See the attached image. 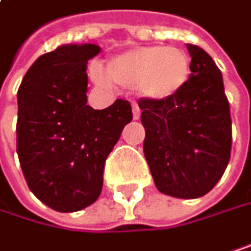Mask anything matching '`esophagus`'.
I'll list each match as a JSON object with an SVG mask.
<instances>
[{
    "instance_id": "34e87169",
    "label": "esophagus",
    "mask_w": 251,
    "mask_h": 251,
    "mask_svg": "<svg viewBox=\"0 0 251 251\" xmlns=\"http://www.w3.org/2000/svg\"><path fill=\"white\" fill-rule=\"evenodd\" d=\"M132 114H134V119H135V120L140 119V116H141V110H140V107H138L137 104L132 105Z\"/></svg>"
}]
</instances>
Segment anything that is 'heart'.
Instances as JSON below:
<instances>
[{
  "label": "heart",
  "mask_w": 251,
  "mask_h": 251,
  "mask_svg": "<svg viewBox=\"0 0 251 251\" xmlns=\"http://www.w3.org/2000/svg\"><path fill=\"white\" fill-rule=\"evenodd\" d=\"M192 74L189 55L178 47L141 46L131 49L107 62V73L92 65L91 75L102 87L116 84L134 89L147 101H167L176 98L187 86Z\"/></svg>",
  "instance_id": "1"
}]
</instances>
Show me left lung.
<instances>
[{
	"label": "left lung",
	"mask_w": 251,
	"mask_h": 251,
	"mask_svg": "<svg viewBox=\"0 0 251 251\" xmlns=\"http://www.w3.org/2000/svg\"><path fill=\"white\" fill-rule=\"evenodd\" d=\"M192 74L167 101L140 100L144 156L159 192L181 200L207 195L230 157L232 122L223 77L200 46L186 44Z\"/></svg>",
	"instance_id": "obj_1"
}]
</instances>
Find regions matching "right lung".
I'll return each instance as SVG.
<instances>
[{"label": "right lung", "mask_w": 251, "mask_h": 251, "mask_svg": "<svg viewBox=\"0 0 251 251\" xmlns=\"http://www.w3.org/2000/svg\"><path fill=\"white\" fill-rule=\"evenodd\" d=\"M97 44H62L41 55L17 91V156L37 198L59 213L80 211L102 190L105 159L132 120L128 101L87 102V61Z\"/></svg>", "instance_id": "obj_1"}]
</instances>
